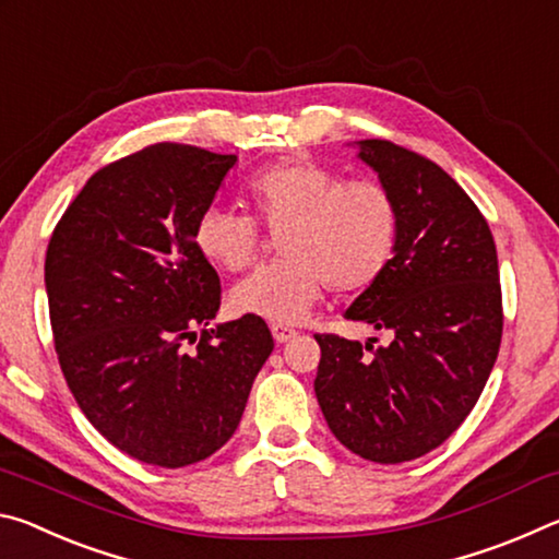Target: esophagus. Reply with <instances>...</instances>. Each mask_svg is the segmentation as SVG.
Masks as SVG:
<instances>
[{
    "instance_id": "1",
    "label": "esophagus",
    "mask_w": 559,
    "mask_h": 559,
    "mask_svg": "<svg viewBox=\"0 0 559 559\" xmlns=\"http://www.w3.org/2000/svg\"><path fill=\"white\" fill-rule=\"evenodd\" d=\"M271 335H273V340H276V343H288V340H293V337H296L298 333H296V330H293L290 325H283V323H273L271 325Z\"/></svg>"
}]
</instances>
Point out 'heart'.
<instances>
[{
  "label": "heart",
  "mask_w": 559,
  "mask_h": 559,
  "mask_svg": "<svg viewBox=\"0 0 559 559\" xmlns=\"http://www.w3.org/2000/svg\"><path fill=\"white\" fill-rule=\"evenodd\" d=\"M251 219L210 206L194 224V246L226 273L249 269L259 257L261 231L278 237L283 261L236 283L229 308L236 316L298 323L325 286L362 293L390 269L400 239V206L377 179H343L313 159L288 157L246 182Z\"/></svg>",
  "instance_id": "heart-1"
}]
</instances>
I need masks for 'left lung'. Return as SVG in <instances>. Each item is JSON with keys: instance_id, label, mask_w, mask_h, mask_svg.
<instances>
[{"instance_id": "1", "label": "left lung", "mask_w": 559, "mask_h": 559, "mask_svg": "<svg viewBox=\"0 0 559 559\" xmlns=\"http://www.w3.org/2000/svg\"><path fill=\"white\" fill-rule=\"evenodd\" d=\"M355 147L400 206V239L345 318L392 330V343L316 335V396L343 447L402 463L441 447L484 392L503 335L498 253L484 214L439 165L390 140Z\"/></svg>"}]
</instances>
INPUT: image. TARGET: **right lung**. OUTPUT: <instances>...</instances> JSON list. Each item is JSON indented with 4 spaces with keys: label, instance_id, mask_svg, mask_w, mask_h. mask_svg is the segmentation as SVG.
Instances as JSON below:
<instances>
[{
    "label": "right lung",
    "instance_id": "obj_1",
    "mask_svg": "<svg viewBox=\"0 0 559 559\" xmlns=\"http://www.w3.org/2000/svg\"><path fill=\"white\" fill-rule=\"evenodd\" d=\"M236 155L157 143L93 175L46 251L53 345L88 421L163 468L231 439L273 337L261 318L210 328L219 276L194 246Z\"/></svg>",
    "mask_w": 559,
    "mask_h": 559
}]
</instances>
